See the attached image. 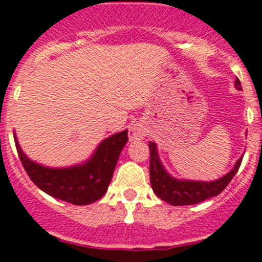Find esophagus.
Returning <instances> with one entry per match:
<instances>
[{"label":"esophagus","instance_id":"obj_1","mask_svg":"<svg viewBox=\"0 0 262 262\" xmlns=\"http://www.w3.org/2000/svg\"><path fill=\"white\" fill-rule=\"evenodd\" d=\"M146 136V129L142 124H134L129 129V139L130 141H138V139H142Z\"/></svg>","mask_w":262,"mask_h":262}]
</instances>
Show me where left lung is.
<instances>
[{"label":"left lung","instance_id":"8db88e82","mask_svg":"<svg viewBox=\"0 0 262 262\" xmlns=\"http://www.w3.org/2000/svg\"><path fill=\"white\" fill-rule=\"evenodd\" d=\"M236 89L241 90L242 85L239 79L235 80ZM150 147V181L154 192L161 200L172 205H190L196 204L212 196L221 194L233 180L242 164V159L236 161L235 167L220 180L213 182H198V181H178L170 177L161 165L158 158L156 145L148 142Z\"/></svg>","mask_w":262,"mask_h":262}]
</instances>
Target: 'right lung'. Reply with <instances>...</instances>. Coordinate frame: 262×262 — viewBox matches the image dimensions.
<instances>
[{"label":"right lung","instance_id":"right-lung-1","mask_svg":"<svg viewBox=\"0 0 262 262\" xmlns=\"http://www.w3.org/2000/svg\"><path fill=\"white\" fill-rule=\"evenodd\" d=\"M128 142V130L108 137L98 146L85 164L53 169L29 160L19 147L16 151L27 174L42 191L57 199L76 205L90 204L106 194L120 152Z\"/></svg>","mask_w":262,"mask_h":262}]
</instances>
